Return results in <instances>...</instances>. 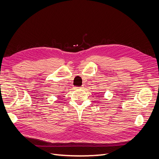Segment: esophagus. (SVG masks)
I'll use <instances>...</instances> for the list:
<instances>
[{
    "label": "esophagus",
    "instance_id": "obj_1",
    "mask_svg": "<svg viewBox=\"0 0 159 159\" xmlns=\"http://www.w3.org/2000/svg\"><path fill=\"white\" fill-rule=\"evenodd\" d=\"M84 88V86H81V87H75V89H83Z\"/></svg>",
    "mask_w": 159,
    "mask_h": 159
}]
</instances>
